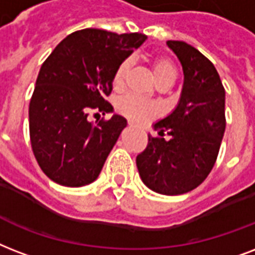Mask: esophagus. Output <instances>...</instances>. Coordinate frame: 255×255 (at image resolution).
Masks as SVG:
<instances>
[{"instance_id":"esophagus-1","label":"esophagus","mask_w":255,"mask_h":255,"mask_svg":"<svg viewBox=\"0 0 255 255\" xmlns=\"http://www.w3.org/2000/svg\"><path fill=\"white\" fill-rule=\"evenodd\" d=\"M129 125H130V126H133V125H134V122H133V121H129Z\"/></svg>"}]
</instances>
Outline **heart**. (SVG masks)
I'll return each mask as SVG.
<instances>
[{"label":"heart","mask_w":255,"mask_h":255,"mask_svg":"<svg viewBox=\"0 0 255 255\" xmlns=\"http://www.w3.org/2000/svg\"><path fill=\"white\" fill-rule=\"evenodd\" d=\"M130 60L122 61L118 65L113 76V86L116 89H121L125 85L126 77L130 70ZM153 76H154L157 84L163 81L174 82L177 77L174 64L169 58H155L153 62ZM117 110L126 117L131 118L137 122H147L153 120L159 114V106L155 102L143 100L141 97L128 94V96L120 98L117 102Z\"/></svg>","instance_id":"1"}]
</instances>
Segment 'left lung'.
Wrapping results in <instances>:
<instances>
[{"mask_svg":"<svg viewBox=\"0 0 255 255\" xmlns=\"http://www.w3.org/2000/svg\"><path fill=\"white\" fill-rule=\"evenodd\" d=\"M183 70L177 108L154 125L151 137L137 155L142 182L155 193L178 195L206 179L218 157L226 128L225 89L214 65L183 41H167ZM171 135L167 141L164 133Z\"/></svg>","mask_w":255,"mask_h":255,"instance_id":"obj_1","label":"left lung"}]
</instances>
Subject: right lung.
Returning <instances> with one entry per match:
<instances>
[{
	"instance_id": "obj_1",
	"label": "right lung",
	"mask_w": 255,
	"mask_h": 255,
	"mask_svg": "<svg viewBox=\"0 0 255 255\" xmlns=\"http://www.w3.org/2000/svg\"><path fill=\"white\" fill-rule=\"evenodd\" d=\"M146 38L84 29L62 39L45 60L29 105V133L35 159L52 181L80 187L100 175L128 122L118 114L90 122L89 110L113 112L106 97L114 72Z\"/></svg>"
}]
</instances>
